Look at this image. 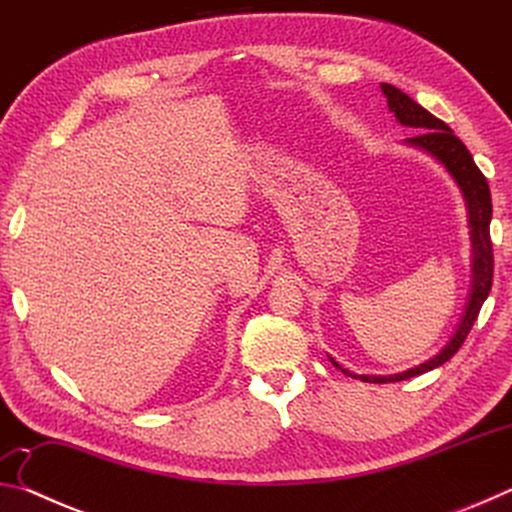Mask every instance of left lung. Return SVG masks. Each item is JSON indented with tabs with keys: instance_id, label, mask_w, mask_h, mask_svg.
<instances>
[{
	"instance_id": "obj_1",
	"label": "left lung",
	"mask_w": 512,
	"mask_h": 512,
	"mask_svg": "<svg viewBox=\"0 0 512 512\" xmlns=\"http://www.w3.org/2000/svg\"><path fill=\"white\" fill-rule=\"evenodd\" d=\"M381 92L386 94L388 99V110L393 112L395 119L400 121L402 126H409L413 131H418L413 137H406V144L418 146V149L427 151L433 155L438 162L445 164V169L452 173L456 185L461 187L467 203V216H470V237H472V248H474V259H472V291H470V302L465 307V316L458 325L456 334L449 339V343L440 350L436 357L420 363L418 368H411L400 375L391 377H372V375H354V372L345 370L339 366L332 357L334 368H339L343 375L352 379L370 381V384H393V381H404L415 375H422V372L433 370L443 366L461 348L463 341L470 334L474 320L479 318V311L483 307L485 298L492 289V271H495V257H492V239H490V219H492V198H490V187L488 180L476 167L470 151L465 149V144L458 140L452 128H449L445 121L433 117L429 110H424L420 103H415L409 94L397 90L395 85L381 83Z\"/></svg>"
}]
</instances>
